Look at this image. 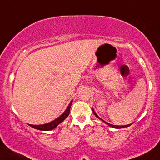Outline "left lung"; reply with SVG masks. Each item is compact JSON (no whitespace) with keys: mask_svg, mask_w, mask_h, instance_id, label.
<instances>
[{"mask_svg":"<svg viewBox=\"0 0 160 160\" xmlns=\"http://www.w3.org/2000/svg\"><path fill=\"white\" fill-rule=\"evenodd\" d=\"M92 112H93V114L95 115H96V117H97L99 119H100V120H102V122H104L105 123H106V124H108V126H110V127H112V128H118V129H119V128H127V127H129L130 125H131V124H127V125H122V126H119V125H114V124H109V123H108V122H105L104 120H102V118H100L98 116V115L96 113V112L94 111V109L93 108H92Z\"/></svg>","mask_w":160,"mask_h":160,"instance_id":"8db88e82","label":"left lung"}]
</instances>
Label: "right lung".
Returning <instances> with one entry per match:
<instances>
[{"label":"right lung","mask_w":160,"mask_h":160,"mask_svg":"<svg viewBox=\"0 0 160 160\" xmlns=\"http://www.w3.org/2000/svg\"><path fill=\"white\" fill-rule=\"evenodd\" d=\"M72 102H73V100L70 102V104L68 105V106L67 107L66 110L64 111V113L62 115H61L58 118H57L56 119H54V121L52 122H49V123H46V124H38V125H34V124H29V126L37 130H40V131H51V130H53L59 124H61V122H63L64 120H65V118L67 117L70 114V109H71V106L72 105Z\"/></svg>","instance_id":"right-lung-1"}]
</instances>
